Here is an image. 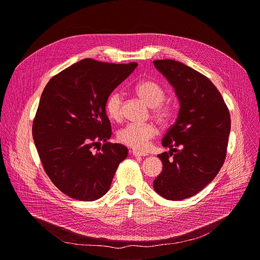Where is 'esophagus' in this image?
I'll return each mask as SVG.
<instances>
[{"label": "esophagus", "mask_w": 260, "mask_h": 260, "mask_svg": "<svg viewBox=\"0 0 260 260\" xmlns=\"http://www.w3.org/2000/svg\"><path fill=\"white\" fill-rule=\"evenodd\" d=\"M131 153L133 155H135V157H145V155H147L146 153L144 152H140V151H137V150H132Z\"/></svg>", "instance_id": "34e87169"}]
</instances>
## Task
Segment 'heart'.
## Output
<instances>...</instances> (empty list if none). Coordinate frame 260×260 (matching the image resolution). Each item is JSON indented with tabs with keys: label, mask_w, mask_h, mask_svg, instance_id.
Here are the masks:
<instances>
[{
	"label": "heart",
	"mask_w": 260,
	"mask_h": 260,
	"mask_svg": "<svg viewBox=\"0 0 260 260\" xmlns=\"http://www.w3.org/2000/svg\"><path fill=\"white\" fill-rule=\"evenodd\" d=\"M135 91L147 106L152 108V116L161 124L167 123L172 117V109L168 105L162 103L165 99V91L162 86L153 80L145 79L138 82ZM122 108V94L116 91L112 93L106 103L108 116L113 120H119ZM157 135V129L151 123L137 124L131 123L118 132V141L137 150L145 149L149 141Z\"/></svg>",
	"instance_id": "heart-1"
}]
</instances>
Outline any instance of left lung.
Here are the masks:
<instances>
[{"instance_id":"obj_1","label":"left lung","mask_w":260,"mask_h":260,"mask_svg":"<svg viewBox=\"0 0 260 260\" xmlns=\"http://www.w3.org/2000/svg\"><path fill=\"white\" fill-rule=\"evenodd\" d=\"M180 102L175 124L158 154L163 169L153 181L155 192L170 201L199 193L218 174L226 158L231 129L229 110L216 86L203 74L180 61L154 60Z\"/></svg>"}]
</instances>
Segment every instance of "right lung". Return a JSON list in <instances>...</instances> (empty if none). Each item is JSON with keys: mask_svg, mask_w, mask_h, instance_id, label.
Listing matches in <instances>:
<instances>
[{"mask_svg": "<svg viewBox=\"0 0 260 260\" xmlns=\"http://www.w3.org/2000/svg\"><path fill=\"white\" fill-rule=\"evenodd\" d=\"M137 66L85 58L45 86L32 136L46 174L66 196L95 201L109 191L128 151L122 144L107 142L112 131L106 103ZM101 141L105 142L102 151L93 153Z\"/></svg>", "mask_w": 260, "mask_h": 260, "instance_id": "add662e5", "label": "right lung"}]
</instances>
